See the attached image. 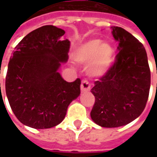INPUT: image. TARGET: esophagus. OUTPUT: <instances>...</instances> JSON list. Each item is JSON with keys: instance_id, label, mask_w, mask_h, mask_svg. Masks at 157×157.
<instances>
[{"instance_id": "esophagus-1", "label": "esophagus", "mask_w": 157, "mask_h": 157, "mask_svg": "<svg viewBox=\"0 0 157 157\" xmlns=\"http://www.w3.org/2000/svg\"><path fill=\"white\" fill-rule=\"evenodd\" d=\"M90 89H91V86L89 84V82L87 81H83L82 82V85H81V91H82V92H89Z\"/></svg>"}]
</instances>
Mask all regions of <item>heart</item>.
<instances>
[{"mask_svg":"<svg viewBox=\"0 0 157 157\" xmlns=\"http://www.w3.org/2000/svg\"><path fill=\"white\" fill-rule=\"evenodd\" d=\"M72 57L79 64H88V75L99 78L112 68L115 60V51L111 44L93 39L78 45L72 53Z\"/></svg>","mask_w":157,"mask_h":157,"instance_id":"obj_1","label":"heart"}]
</instances>
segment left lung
Wrapping results in <instances>:
<instances>
[{"instance_id":"8db88e82","label":"left lung","mask_w":157,"mask_h":157,"mask_svg":"<svg viewBox=\"0 0 157 157\" xmlns=\"http://www.w3.org/2000/svg\"><path fill=\"white\" fill-rule=\"evenodd\" d=\"M111 29L119 52L112 68L91 90L95 97L91 118L104 128L124 126L138 118L145 109L151 86L145 47L124 29Z\"/></svg>"}]
</instances>
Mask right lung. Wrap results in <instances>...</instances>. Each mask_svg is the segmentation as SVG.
I'll return each instance as SVG.
<instances>
[{"label":"right lung","mask_w":157,"mask_h":157,"mask_svg":"<svg viewBox=\"0 0 157 157\" xmlns=\"http://www.w3.org/2000/svg\"><path fill=\"white\" fill-rule=\"evenodd\" d=\"M65 33L52 25L35 29L19 42L10 59L6 93L12 112L26 126L58 125L80 96L81 80L67 82L58 71L68 60L70 41L60 39Z\"/></svg>","instance_id":"right-lung-1"}]
</instances>
